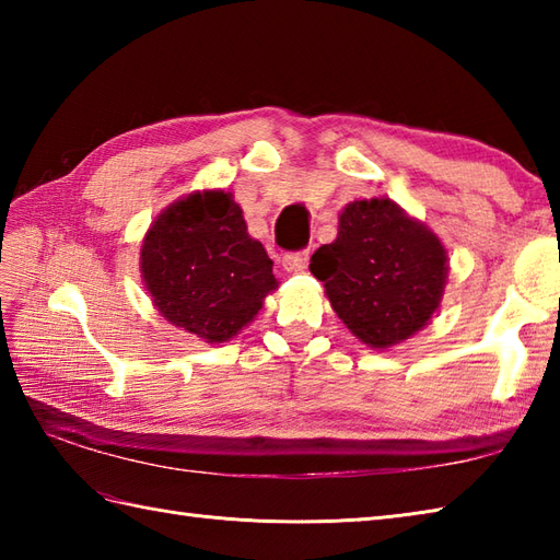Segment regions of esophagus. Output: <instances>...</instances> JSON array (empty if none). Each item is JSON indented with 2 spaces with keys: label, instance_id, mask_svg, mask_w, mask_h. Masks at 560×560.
I'll list each match as a JSON object with an SVG mask.
<instances>
[{
  "label": "esophagus",
  "instance_id": "obj_1",
  "mask_svg": "<svg viewBox=\"0 0 560 560\" xmlns=\"http://www.w3.org/2000/svg\"><path fill=\"white\" fill-rule=\"evenodd\" d=\"M307 259H311V253L307 249H299V253H287L281 257V267L291 271V273H301L307 269Z\"/></svg>",
  "mask_w": 560,
  "mask_h": 560
}]
</instances>
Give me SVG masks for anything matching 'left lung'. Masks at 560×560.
<instances>
[{
  "label": "left lung",
  "mask_w": 560,
  "mask_h": 560,
  "mask_svg": "<svg viewBox=\"0 0 560 560\" xmlns=\"http://www.w3.org/2000/svg\"><path fill=\"white\" fill-rule=\"evenodd\" d=\"M311 271L353 337L387 349L433 317L447 255L438 235L395 201L361 199L341 211L337 241L317 249Z\"/></svg>",
  "instance_id": "1"
}]
</instances>
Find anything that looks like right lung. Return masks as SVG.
Wrapping results in <instances>:
<instances>
[{"instance_id": "add662e5", "label": "right lung", "mask_w": 560, "mask_h": 560, "mask_svg": "<svg viewBox=\"0 0 560 560\" xmlns=\"http://www.w3.org/2000/svg\"><path fill=\"white\" fill-rule=\"evenodd\" d=\"M229 192L189 195L153 221L141 273L159 313L209 343L235 337L279 287Z\"/></svg>"}]
</instances>
